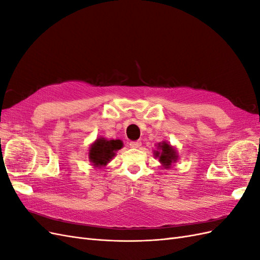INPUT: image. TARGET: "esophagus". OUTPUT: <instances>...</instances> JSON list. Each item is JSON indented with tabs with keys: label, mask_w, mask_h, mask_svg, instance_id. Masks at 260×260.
I'll return each instance as SVG.
<instances>
[{
	"label": "esophagus",
	"mask_w": 260,
	"mask_h": 260,
	"mask_svg": "<svg viewBox=\"0 0 260 260\" xmlns=\"http://www.w3.org/2000/svg\"><path fill=\"white\" fill-rule=\"evenodd\" d=\"M141 145H142V142H141V141H132V142H130V146L131 147H133V148H138V147H140Z\"/></svg>",
	"instance_id": "34e87169"
}]
</instances>
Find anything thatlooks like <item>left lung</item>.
<instances>
[{
	"instance_id": "1",
	"label": "left lung",
	"mask_w": 260,
	"mask_h": 260,
	"mask_svg": "<svg viewBox=\"0 0 260 260\" xmlns=\"http://www.w3.org/2000/svg\"><path fill=\"white\" fill-rule=\"evenodd\" d=\"M159 151L155 152V156L158 157L159 161L164 165L165 168H170V165L177 160L176 149L169 145L167 142H162L158 144Z\"/></svg>"
}]
</instances>
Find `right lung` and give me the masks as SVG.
Segmentation results:
<instances>
[{"instance_id":"right-lung-1","label":"right lung","mask_w":260,"mask_h":260,"mask_svg":"<svg viewBox=\"0 0 260 260\" xmlns=\"http://www.w3.org/2000/svg\"><path fill=\"white\" fill-rule=\"evenodd\" d=\"M122 147L120 140H106L104 138L98 139L90 147L89 158L93 166L101 167L113 159L115 153Z\"/></svg>"}]
</instances>
